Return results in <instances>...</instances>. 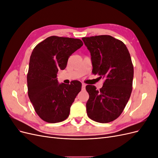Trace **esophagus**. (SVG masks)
Here are the masks:
<instances>
[{
  "label": "esophagus",
  "instance_id": "1",
  "mask_svg": "<svg viewBox=\"0 0 158 158\" xmlns=\"http://www.w3.org/2000/svg\"><path fill=\"white\" fill-rule=\"evenodd\" d=\"M85 84H84V83H82V90H85Z\"/></svg>",
  "mask_w": 158,
  "mask_h": 158
}]
</instances>
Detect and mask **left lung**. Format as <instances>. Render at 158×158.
Listing matches in <instances>:
<instances>
[{
	"label": "left lung",
	"mask_w": 158,
	"mask_h": 158,
	"mask_svg": "<svg viewBox=\"0 0 158 158\" xmlns=\"http://www.w3.org/2000/svg\"><path fill=\"white\" fill-rule=\"evenodd\" d=\"M91 54L92 73L104 79L102 88L87 85V114L92 120L107 123L123 111L132 89L134 68L131 55L121 41L111 35L82 37Z\"/></svg>",
	"instance_id": "obj_1"
}]
</instances>
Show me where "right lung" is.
Returning a JSON list of instances; mask_svg holds the SVG:
<instances>
[{
  "label": "right lung",
  "mask_w": 158,
  "mask_h": 158,
  "mask_svg": "<svg viewBox=\"0 0 158 158\" xmlns=\"http://www.w3.org/2000/svg\"><path fill=\"white\" fill-rule=\"evenodd\" d=\"M83 45L79 39L51 36L37 44L30 59L27 75V93L36 113L49 123L64 121L82 84H59L56 76L64 70L70 56Z\"/></svg>",
  "instance_id": "right-lung-1"
}]
</instances>
